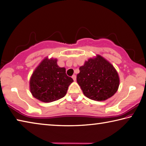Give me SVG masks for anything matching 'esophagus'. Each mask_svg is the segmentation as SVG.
I'll list each match as a JSON object with an SVG mask.
<instances>
[{
  "mask_svg": "<svg viewBox=\"0 0 146 146\" xmlns=\"http://www.w3.org/2000/svg\"><path fill=\"white\" fill-rule=\"evenodd\" d=\"M72 78L73 79V80H74V81H75V80H76V75H73V76H72Z\"/></svg>",
  "mask_w": 146,
  "mask_h": 146,
  "instance_id": "1",
  "label": "esophagus"
}]
</instances>
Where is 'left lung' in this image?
I'll list each match as a JSON object with an SVG mask.
<instances>
[{
	"label": "left lung",
	"instance_id": "left-lung-1",
	"mask_svg": "<svg viewBox=\"0 0 146 146\" xmlns=\"http://www.w3.org/2000/svg\"><path fill=\"white\" fill-rule=\"evenodd\" d=\"M79 70L76 81L84 95L90 99L106 100L117 91L120 83L117 71L102 56L88 59Z\"/></svg>",
	"mask_w": 146,
	"mask_h": 146
}]
</instances>
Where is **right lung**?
Instances as JSON below:
<instances>
[{"label":"right lung","mask_w":146,"mask_h":146,"mask_svg":"<svg viewBox=\"0 0 146 146\" xmlns=\"http://www.w3.org/2000/svg\"><path fill=\"white\" fill-rule=\"evenodd\" d=\"M73 80L66 69L57 65L56 59L44 58L35 69L29 81L30 91L35 98L51 102L64 97Z\"/></svg>","instance_id":"add662e5"}]
</instances>
